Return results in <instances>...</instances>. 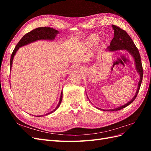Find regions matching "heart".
<instances>
[{
    "instance_id": "b5f03b06",
    "label": "heart",
    "mask_w": 151,
    "mask_h": 151,
    "mask_svg": "<svg viewBox=\"0 0 151 151\" xmlns=\"http://www.w3.org/2000/svg\"><path fill=\"white\" fill-rule=\"evenodd\" d=\"M99 40V36L96 35H93L89 36V37L84 41V45L87 47H92L96 44Z\"/></svg>"
}]
</instances>
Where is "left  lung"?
I'll return each mask as SVG.
<instances>
[{
    "label": "left lung",
    "mask_w": 151,
    "mask_h": 151,
    "mask_svg": "<svg viewBox=\"0 0 151 151\" xmlns=\"http://www.w3.org/2000/svg\"><path fill=\"white\" fill-rule=\"evenodd\" d=\"M111 26H112L113 29H114V38H113V40H111V42L110 43V46L108 47L107 50L110 52H113V51H115V50H125L129 52L132 56V57L134 58L136 69L137 70L139 74L140 75V80L138 84L137 90L135 96L132 98L131 101L128 102L125 105H123L122 106H120L115 109H106V110L103 109V111H107L120 110V109L127 107V106H129L130 104H131L132 102H133L135 100V99L136 98L137 96L139 91L140 88L142 81V78H143V68H142V65L140 55L139 54L137 48L136 47L135 45L134 44L133 41H132V38L130 37V36L127 34V33L125 31L119 28L118 26H116V25L112 24Z\"/></svg>",
    "instance_id": "8db88e82"
}]
</instances>
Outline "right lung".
<instances>
[{
  "label": "right lung",
  "mask_w": 151,
  "mask_h": 151,
  "mask_svg": "<svg viewBox=\"0 0 151 151\" xmlns=\"http://www.w3.org/2000/svg\"><path fill=\"white\" fill-rule=\"evenodd\" d=\"M58 33V31L56 29H55L53 28H50V27H40V28H36L33 30L31 31L29 33H26L25 35H24L23 37H22L17 45L16 46L15 48L14 49L13 52L12 53L11 57V60H10V66L11 68L10 70H11V67H12V60L14 57L15 54L16 52L19 49V48L24 46V45H28L29 43H31L32 42H34L35 41L37 40H53L55 39L56 36V35ZM62 92L60 95V101H59L58 104L57 105V106L56 108L53 110L52 111L50 112L46 115H49V114L53 113L55 111L56 109L60 106V103L62 102Z\"/></svg>",
  "instance_id": "1"
}]
</instances>
